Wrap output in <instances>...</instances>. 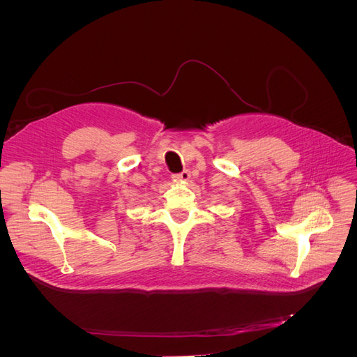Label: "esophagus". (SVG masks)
I'll use <instances>...</instances> for the list:
<instances>
[{"label":"esophagus","mask_w":357,"mask_h":357,"mask_svg":"<svg viewBox=\"0 0 357 357\" xmlns=\"http://www.w3.org/2000/svg\"><path fill=\"white\" fill-rule=\"evenodd\" d=\"M190 178V172L189 171H181L178 174H172V180L177 183H186Z\"/></svg>","instance_id":"1"}]
</instances>
